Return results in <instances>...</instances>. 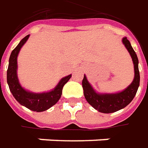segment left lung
Listing matches in <instances>:
<instances>
[{
	"label": "left lung",
	"mask_w": 148,
	"mask_h": 148,
	"mask_svg": "<svg viewBox=\"0 0 148 148\" xmlns=\"http://www.w3.org/2000/svg\"><path fill=\"white\" fill-rule=\"evenodd\" d=\"M122 42L130 52L134 66V79L130 86L124 91L117 93H97L88 81L86 75H84L82 82L84 94L87 101L94 109L101 113H113L125 108L133 101L139 87L140 75L138 56L127 38H124Z\"/></svg>",
	"instance_id": "obj_1"
}]
</instances>
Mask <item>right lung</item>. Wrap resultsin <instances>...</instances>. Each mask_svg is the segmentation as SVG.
<instances>
[{
	"mask_svg": "<svg viewBox=\"0 0 148 148\" xmlns=\"http://www.w3.org/2000/svg\"><path fill=\"white\" fill-rule=\"evenodd\" d=\"M28 38L29 35L23 38L10 54L7 69V84L14 97L19 104L33 111L42 112L51 108L60 100L62 94L63 87L71 78V74L60 79L56 87L47 92L34 93L22 88L17 76V57L20 49L27 42Z\"/></svg>",
	"mask_w": 148,
	"mask_h": 148,
	"instance_id": "1",
	"label": "right lung"
}]
</instances>
